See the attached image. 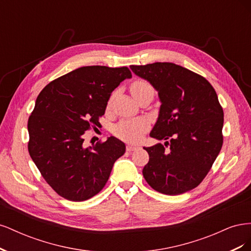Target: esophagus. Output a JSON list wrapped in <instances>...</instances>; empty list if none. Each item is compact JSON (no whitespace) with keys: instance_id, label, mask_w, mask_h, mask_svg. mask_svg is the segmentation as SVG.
<instances>
[{"instance_id":"esophagus-1","label":"esophagus","mask_w":251,"mask_h":251,"mask_svg":"<svg viewBox=\"0 0 251 251\" xmlns=\"http://www.w3.org/2000/svg\"><path fill=\"white\" fill-rule=\"evenodd\" d=\"M138 149V147L137 146H133V144H127L126 146V151H135V150H137Z\"/></svg>"}]
</instances>
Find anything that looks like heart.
Returning a JSON list of instances; mask_svg holds the SVG:
<instances>
[{
  "instance_id": "1",
  "label": "heart",
  "mask_w": 251,
  "mask_h": 251,
  "mask_svg": "<svg viewBox=\"0 0 251 251\" xmlns=\"http://www.w3.org/2000/svg\"><path fill=\"white\" fill-rule=\"evenodd\" d=\"M130 91L136 100H140L141 97L147 95H155V89L153 85L147 79L138 78L135 79L130 86ZM112 98L109 100L111 104ZM149 128V123L144 119H133L123 120L115 126L114 134L118 138L126 141H137L140 139L142 134Z\"/></svg>"
}]
</instances>
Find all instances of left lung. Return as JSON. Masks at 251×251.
Listing matches in <instances>:
<instances>
[{
  "label": "left lung",
  "instance_id": "8db88e82",
  "mask_svg": "<svg viewBox=\"0 0 251 251\" xmlns=\"http://www.w3.org/2000/svg\"><path fill=\"white\" fill-rule=\"evenodd\" d=\"M149 80L161 100L151 137L167 140L146 150L143 177L155 191L180 195L198 186L223 144L224 112L216 91L202 75L173 63L131 66Z\"/></svg>",
  "mask_w": 251,
  "mask_h": 251
}]
</instances>
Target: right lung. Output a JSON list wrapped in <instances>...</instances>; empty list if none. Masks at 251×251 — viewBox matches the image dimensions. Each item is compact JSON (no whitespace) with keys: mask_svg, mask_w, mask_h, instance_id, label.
<instances>
[{"mask_svg":"<svg viewBox=\"0 0 251 251\" xmlns=\"http://www.w3.org/2000/svg\"><path fill=\"white\" fill-rule=\"evenodd\" d=\"M130 77L127 67H81L52 80L37 96L28 119V151L63 198L80 202L97 195L125 154V143L115 137L85 148L83 135L101 126L111 93Z\"/></svg>","mask_w":251,"mask_h":251,"instance_id":"1","label":"right lung"}]
</instances>
